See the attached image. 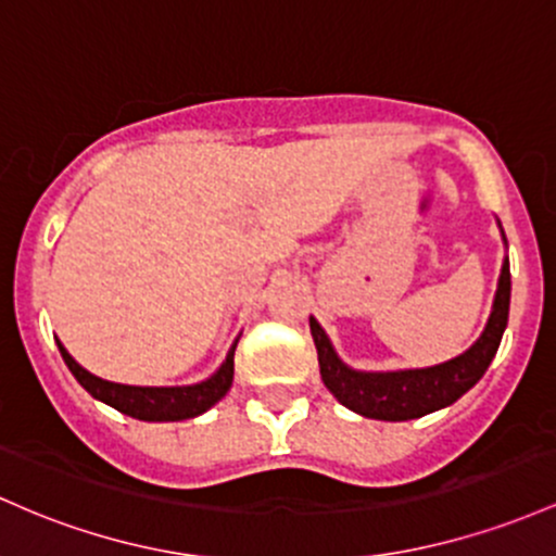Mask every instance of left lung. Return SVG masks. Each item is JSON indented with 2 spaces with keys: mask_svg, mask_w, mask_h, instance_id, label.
Returning a JSON list of instances; mask_svg holds the SVG:
<instances>
[{
  "mask_svg": "<svg viewBox=\"0 0 556 556\" xmlns=\"http://www.w3.org/2000/svg\"><path fill=\"white\" fill-rule=\"evenodd\" d=\"M507 244V241H504ZM509 260H504L502 276H498L494 307H491L489 323H485L480 339L459 357L441 362L420 370H391V372H362L341 362L333 344L320 328L315 317H309L312 339H315L317 362L326 389L339 399L344 407L362 417L372 420H415V417L430 415L444 409L467 394L472 386L483 378L494 359L498 344H502L504 328L509 317Z\"/></svg>",
  "mask_w": 556,
  "mask_h": 556,
  "instance_id": "8db88e82",
  "label": "left lung"
}]
</instances>
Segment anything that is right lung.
<instances>
[{"label":"right lung","instance_id":"right-lung-1","mask_svg":"<svg viewBox=\"0 0 556 556\" xmlns=\"http://www.w3.org/2000/svg\"><path fill=\"white\" fill-rule=\"evenodd\" d=\"M239 339L230 346L226 362L217 367L207 380L194 386H126V383H112V380L91 376L86 367H80L76 359L67 354V349L60 344V354L71 372L84 386L86 391L99 402L110 404L117 413L136 417V420L147 422H173V420H189L207 413L212 404L220 402L228 394L230 383H233V352Z\"/></svg>","mask_w":556,"mask_h":556}]
</instances>
